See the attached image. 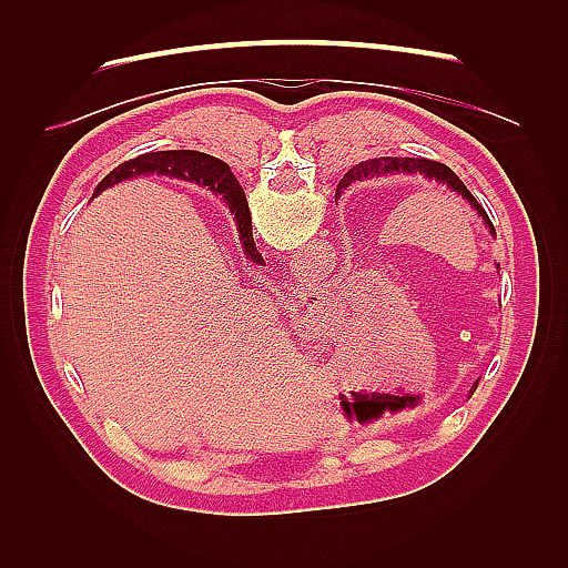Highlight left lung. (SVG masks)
Instances as JSON below:
<instances>
[{"instance_id":"1","label":"left lung","mask_w":568,"mask_h":568,"mask_svg":"<svg viewBox=\"0 0 568 568\" xmlns=\"http://www.w3.org/2000/svg\"><path fill=\"white\" fill-rule=\"evenodd\" d=\"M382 175H422L426 180H434L438 184H445V186L450 189V192H455L457 196H462L464 201H467L471 209L478 213V217L484 220V225L488 227V232L495 234V227H493L488 213L484 211V205H480L471 196L469 189L462 184V180L453 173L448 165L438 163V161H428V159H372V161H365V163L355 165L353 170H348L346 178L338 182L336 192L341 194V189H348L353 182H363V180L382 178ZM474 390H476V386H474Z\"/></svg>"}]
</instances>
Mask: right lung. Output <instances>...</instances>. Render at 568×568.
<instances>
[{"mask_svg":"<svg viewBox=\"0 0 568 568\" xmlns=\"http://www.w3.org/2000/svg\"><path fill=\"white\" fill-rule=\"evenodd\" d=\"M140 175H165V178L196 182V184L209 186L215 196L220 194L222 201L230 205V213L234 215L239 239H242L246 257H251L253 263L263 265V255L257 253L255 242H253L251 211H248L246 194H244L242 184H239V180L232 175L227 163L209 156V153L189 151V149L142 153V156L120 163L115 170H111V173L99 182L94 196H99L104 189H109L118 182H125V180L140 178Z\"/></svg>","mask_w":568,"mask_h":568,"instance_id":"1","label":"right lung"}]
</instances>
